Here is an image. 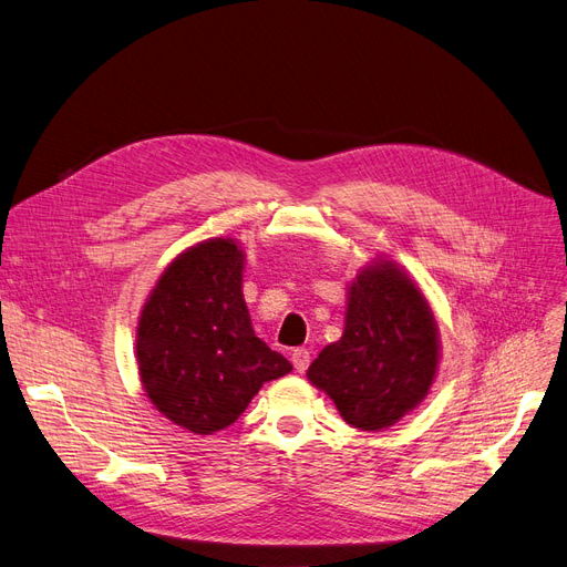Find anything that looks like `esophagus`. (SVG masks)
Here are the masks:
<instances>
[{"instance_id":"obj_1","label":"esophagus","mask_w":567,"mask_h":567,"mask_svg":"<svg viewBox=\"0 0 567 567\" xmlns=\"http://www.w3.org/2000/svg\"><path fill=\"white\" fill-rule=\"evenodd\" d=\"M291 363H293V368L299 370V372H306L308 370V365H310V351L308 349H293L291 351Z\"/></svg>"}]
</instances>
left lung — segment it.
Instances as JSON below:
<instances>
[{
  "label": "left lung",
  "instance_id": "1",
  "mask_svg": "<svg viewBox=\"0 0 567 567\" xmlns=\"http://www.w3.org/2000/svg\"><path fill=\"white\" fill-rule=\"evenodd\" d=\"M439 349L436 319L419 285L393 261H374L349 285L344 333L321 349L308 379L351 427L379 432L425 400Z\"/></svg>",
  "mask_w": 567,
  "mask_h": 567
}]
</instances>
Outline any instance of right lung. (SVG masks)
Listing matches in <instances>:
<instances>
[{"mask_svg":"<svg viewBox=\"0 0 567 567\" xmlns=\"http://www.w3.org/2000/svg\"><path fill=\"white\" fill-rule=\"evenodd\" d=\"M241 282L244 250L208 238L165 268L140 315L142 389L165 419L195 434L225 430L266 381L291 372L255 336Z\"/></svg>","mask_w":567,"mask_h":567,"instance_id":"right-lung-1","label":"right lung"}]
</instances>
